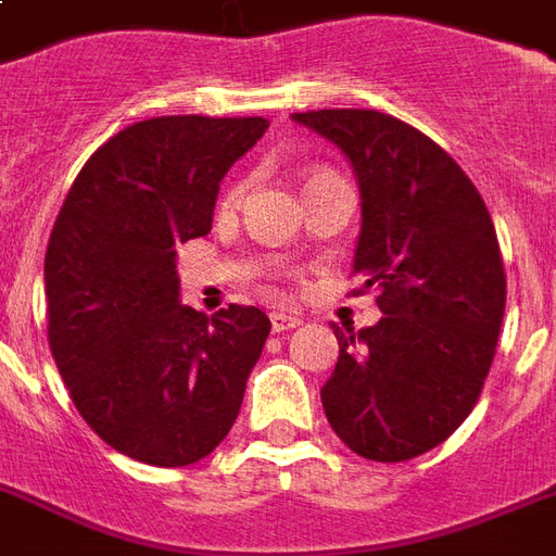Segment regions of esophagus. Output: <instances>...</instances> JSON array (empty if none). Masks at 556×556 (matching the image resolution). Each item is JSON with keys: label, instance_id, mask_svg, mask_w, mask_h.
<instances>
[{"label": "esophagus", "instance_id": "esophagus-1", "mask_svg": "<svg viewBox=\"0 0 556 556\" xmlns=\"http://www.w3.org/2000/svg\"><path fill=\"white\" fill-rule=\"evenodd\" d=\"M294 326H300V317L291 315V312H270V329L274 332H288Z\"/></svg>", "mask_w": 556, "mask_h": 556}]
</instances>
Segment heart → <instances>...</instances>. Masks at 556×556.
I'll list each match as a JSON object with an SVG mask.
<instances>
[{
    "instance_id": "obj_1",
    "label": "heart",
    "mask_w": 556,
    "mask_h": 556,
    "mask_svg": "<svg viewBox=\"0 0 556 556\" xmlns=\"http://www.w3.org/2000/svg\"><path fill=\"white\" fill-rule=\"evenodd\" d=\"M315 177H320V175H315ZM315 177H308V180H315ZM239 198H241V186H239V189H232V192L227 194V203L232 206V203H239Z\"/></svg>"
}]
</instances>
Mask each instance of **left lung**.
Masks as SVG:
<instances>
[{
    "mask_svg": "<svg viewBox=\"0 0 556 556\" xmlns=\"http://www.w3.org/2000/svg\"><path fill=\"white\" fill-rule=\"evenodd\" d=\"M291 118L353 165L362 194L353 274L379 288V324H332L326 419L355 455L410 460L469 417L493 364L507 296L493 218L460 165L400 118L379 110Z\"/></svg>",
    "mask_w": 556,
    "mask_h": 556,
    "instance_id": "1",
    "label": "left lung"
}]
</instances>
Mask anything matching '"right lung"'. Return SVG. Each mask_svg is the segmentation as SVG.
<instances>
[{"mask_svg":"<svg viewBox=\"0 0 556 556\" xmlns=\"http://www.w3.org/2000/svg\"><path fill=\"white\" fill-rule=\"evenodd\" d=\"M265 130L262 116L137 122L87 160L54 222V364L87 426L134 460L194 464L239 417L270 320L184 306L177 244L212 230L218 184Z\"/></svg>","mask_w":556,"mask_h":556,"instance_id":"1","label":"right lung"}]
</instances>
